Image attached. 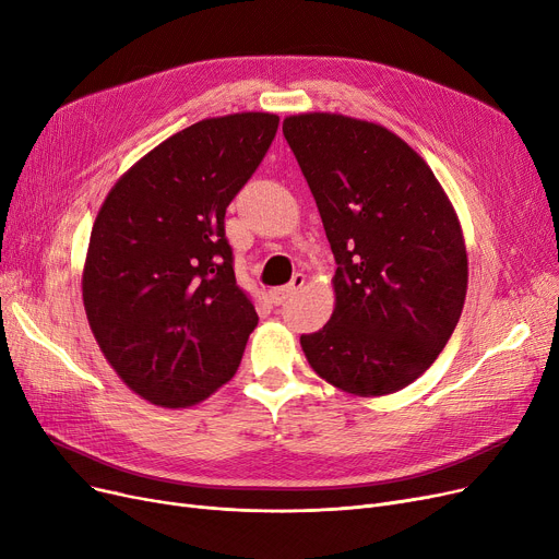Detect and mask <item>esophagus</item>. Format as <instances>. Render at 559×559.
Returning a JSON list of instances; mask_svg holds the SVG:
<instances>
[{"label": "esophagus", "instance_id": "esophagus-1", "mask_svg": "<svg viewBox=\"0 0 559 559\" xmlns=\"http://www.w3.org/2000/svg\"><path fill=\"white\" fill-rule=\"evenodd\" d=\"M304 283H306V276H304V274H295V276H292V281H289L287 285H281V287L270 289V299H272V304H274V306L285 304L292 295H295V292H297L299 287H304Z\"/></svg>", "mask_w": 559, "mask_h": 559}]
</instances>
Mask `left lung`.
I'll return each mask as SVG.
<instances>
[{"instance_id": "1", "label": "left lung", "mask_w": 559, "mask_h": 559, "mask_svg": "<svg viewBox=\"0 0 559 559\" xmlns=\"http://www.w3.org/2000/svg\"><path fill=\"white\" fill-rule=\"evenodd\" d=\"M337 270L335 310L301 335L335 388L383 396L417 380L453 335L466 295L457 217L424 158L392 131L331 112L287 117Z\"/></svg>"}]
</instances>
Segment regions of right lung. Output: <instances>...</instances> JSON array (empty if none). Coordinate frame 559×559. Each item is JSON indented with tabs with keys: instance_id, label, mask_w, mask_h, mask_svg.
<instances>
[{
	"instance_id": "obj_1",
	"label": "right lung",
	"mask_w": 559,
	"mask_h": 559,
	"mask_svg": "<svg viewBox=\"0 0 559 559\" xmlns=\"http://www.w3.org/2000/svg\"><path fill=\"white\" fill-rule=\"evenodd\" d=\"M278 131L235 112L174 133L108 192L83 270L85 314L142 399L186 407L238 371L258 312L235 281L224 215Z\"/></svg>"
}]
</instances>
